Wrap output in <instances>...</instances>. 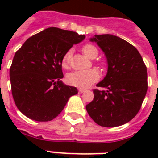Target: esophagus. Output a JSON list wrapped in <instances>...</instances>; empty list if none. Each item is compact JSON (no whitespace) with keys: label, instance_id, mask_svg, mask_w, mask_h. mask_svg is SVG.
<instances>
[{"label":"esophagus","instance_id":"34e87169","mask_svg":"<svg viewBox=\"0 0 158 158\" xmlns=\"http://www.w3.org/2000/svg\"><path fill=\"white\" fill-rule=\"evenodd\" d=\"M85 92V89H79V94H82V93Z\"/></svg>","mask_w":158,"mask_h":158}]
</instances>
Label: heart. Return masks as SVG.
Listing matches in <instances>:
<instances>
[{"instance_id": "obj_1", "label": "heart", "mask_w": 158, "mask_h": 158, "mask_svg": "<svg viewBox=\"0 0 158 158\" xmlns=\"http://www.w3.org/2000/svg\"><path fill=\"white\" fill-rule=\"evenodd\" d=\"M84 54L89 58H96L98 55V50L95 45L87 44L82 48ZM72 56V50H69L66 52L62 59V65L63 68H69L70 59ZM99 79V74L95 69H89L85 71H74L70 73L67 76V80L69 85L81 89H85L92 84L96 82Z\"/></svg>"}]
</instances>
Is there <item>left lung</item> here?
Segmentation results:
<instances>
[{"instance_id": "left-lung-1", "label": "left lung", "mask_w": 158, "mask_h": 158, "mask_svg": "<svg viewBox=\"0 0 158 158\" xmlns=\"http://www.w3.org/2000/svg\"><path fill=\"white\" fill-rule=\"evenodd\" d=\"M90 41L102 50L107 73L94 89V99L86 105L89 117L102 127H117L129 122L140 109L147 91V72L137 49L113 35H95Z\"/></svg>"}]
</instances>
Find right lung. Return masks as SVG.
I'll list each match as a JSON object with an SVG mask.
<instances>
[{
  "label": "right lung",
  "instance_id": "obj_1",
  "mask_svg": "<svg viewBox=\"0 0 158 158\" xmlns=\"http://www.w3.org/2000/svg\"><path fill=\"white\" fill-rule=\"evenodd\" d=\"M84 35L51 27L31 36L16 52L10 68L12 93L17 107L32 120L47 122L61 113L76 87L66 85L62 59Z\"/></svg>",
  "mask_w": 158,
  "mask_h": 158
}]
</instances>
